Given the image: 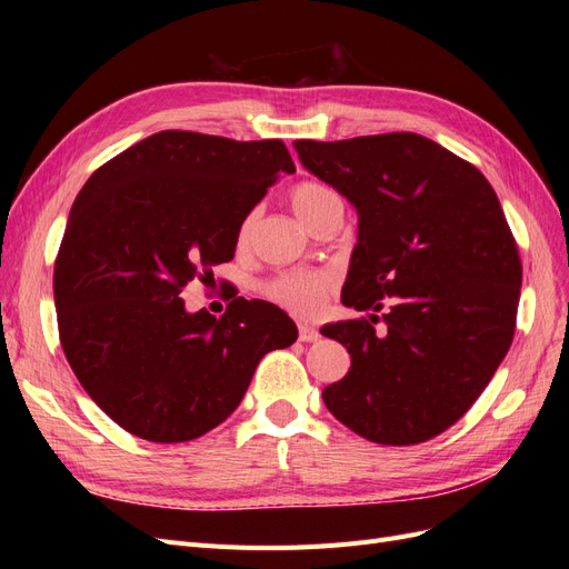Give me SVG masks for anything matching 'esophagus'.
Here are the masks:
<instances>
[{"instance_id": "esophagus-1", "label": "esophagus", "mask_w": 569, "mask_h": 569, "mask_svg": "<svg viewBox=\"0 0 569 569\" xmlns=\"http://www.w3.org/2000/svg\"><path fill=\"white\" fill-rule=\"evenodd\" d=\"M299 339L301 341H318L320 332L316 330L313 325H299Z\"/></svg>"}]
</instances>
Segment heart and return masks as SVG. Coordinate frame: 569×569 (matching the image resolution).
<instances>
[{
    "label": "heart",
    "mask_w": 569,
    "mask_h": 569,
    "mask_svg": "<svg viewBox=\"0 0 569 569\" xmlns=\"http://www.w3.org/2000/svg\"><path fill=\"white\" fill-rule=\"evenodd\" d=\"M289 201H291V209H295L297 216L306 222L316 211H320L322 206L332 203V201H341V199L332 187H327L316 180H306L291 189ZM253 222H256L253 213L244 216L242 222H239L237 237H234L239 249L249 244L251 232H253ZM325 295H327V280L318 272H284V274H278V278L268 284L270 299H274L284 308H289V311L301 313V316L318 311V306L322 303Z\"/></svg>",
    "instance_id": "obj_1"
}]
</instances>
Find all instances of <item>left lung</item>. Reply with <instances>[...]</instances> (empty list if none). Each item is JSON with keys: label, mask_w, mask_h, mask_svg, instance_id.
I'll return each mask as SVG.
<instances>
[{"label": "left lung", "mask_w": 569, "mask_h": 569, "mask_svg": "<svg viewBox=\"0 0 569 569\" xmlns=\"http://www.w3.org/2000/svg\"><path fill=\"white\" fill-rule=\"evenodd\" d=\"M295 149L356 206L341 303L370 313L322 327L351 353V370L322 401L368 441L432 439L479 399L515 335L522 263L493 187L416 132ZM377 312L385 333L373 332Z\"/></svg>", "instance_id": "1"}]
</instances>
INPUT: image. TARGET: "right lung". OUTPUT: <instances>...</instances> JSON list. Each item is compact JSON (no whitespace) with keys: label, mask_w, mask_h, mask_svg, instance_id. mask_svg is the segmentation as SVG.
Returning a JSON list of instances; mask_svg holds the SVG:
<instances>
[{"label":"right lung","mask_w":569,"mask_h":569,"mask_svg":"<svg viewBox=\"0 0 569 569\" xmlns=\"http://www.w3.org/2000/svg\"><path fill=\"white\" fill-rule=\"evenodd\" d=\"M295 170L280 140L161 130L80 189L54 263L59 337L82 389L126 432L157 443L211 432L261 358L297 341L268 301L237 297L216 318L180 299L232 261L239 222Z\"/></svg>","instance_id":"right-lung-1"}]
</instances>
